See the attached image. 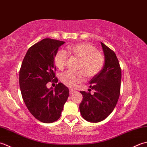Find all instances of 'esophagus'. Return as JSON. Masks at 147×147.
Instances as JSON below:
<instances>
[{"mask_svg": "<svg viewBox=\"0 0 147 147\" xmlns=\"http://www.w3.org/2000/svg\"><path fill=\"white\" fill-rule=\"evenodd\" d=\"M69 91H70V94H72L74 93V92H76V91L74 90L73 89H70Z\"/></svg>", "mask_w": 147, "mask_h": 147, "instance_id": "esophagus-1", "label": "esophagus"}]
</instances>
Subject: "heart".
<instances>
[{
    "mask_svg": "<svg viewBox=\"0 0 147 147\" xmlns=\"http://www.w3.org/2000/svg\"><path fill=\"white\" fill-rule=\"evenodd\" d=\"M68 53L80 59L78 69L82 71H67L61 76V81L65 86L74 88L85 80L87 77L92 78L100 72L105 63V58L96 47L89 43H80L68 46ZM68 58L65 51L59 50L55 57V63L59 70L64 69Z\"/></svg>",
    "mask_w": 147,
    "mask_h": 147,
    "instance_id": "heart-1",
    "label": "heart"
}]
</instances>
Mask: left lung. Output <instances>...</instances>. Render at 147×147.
<instances>
[{
    "instance_id": "left-lung-1",
    "label": "left lung",
    "mask_w": 147,
    "mask_h": 147,
    "mask_svg": "<svg viewBox=\"0 0 147 147\" xmlns=\"http://www.w3.org/2000/svg\"><path fill=\"white\" fill-rule=\"evenodd\" d=\"M105 56L102 70L89 81L88 91H80L83 100L79 105L82 117L90 122H98L106 119L117 103L121 83V69L116 55L105 44L101 42Z\"/></svg>"
}]
</instances>
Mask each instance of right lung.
Instances as JSON below:
<instances>
[{
  "mask_svg": "<svg viewBox=\"0 0 147 147\" xmlns=\"http://www.w3.org/2000/svg\"><path fill=\"white\" fill-rule=\"evenodd\" d=\"M65 42L44 38L30 47L20 70V88L29 112L44 123H52L60 117L69 95V89L59 82L55 88L47 83L58 82L55 77V57Z\"/></svg>",
  "mask_w": 147,
  "mask_h": 147,
  "instance_id": "add662e5",
  "label": "right lung"
}]
</instances>
